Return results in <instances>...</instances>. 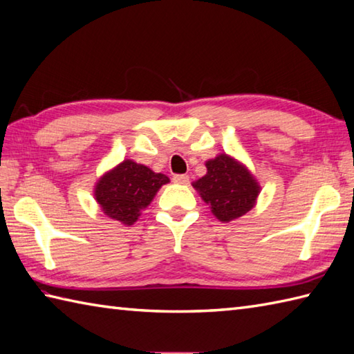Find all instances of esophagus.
Wrapping results in <instances>:
<instances>
[{
	"instance_id": "esophagus-1",
	"label": "esophagus",
	"mask_w": 354,
	"mask_h": 354,
	"mask_svg": "<svg viewBox=\"0 0 354 354\" xmlns=\"http://www.w3.org/2000/svg\"><path fill=\"white\" fill-rule=\"evenodd\" d=\"M173 183L185 185V184H189V176H187V175H175V176H173Z\"/></svg>"
}]
</instances>
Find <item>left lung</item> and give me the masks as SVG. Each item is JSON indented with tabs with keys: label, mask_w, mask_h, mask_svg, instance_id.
Returning a JSON list of instances; mask_svg holds the SVG:
<instances>
[{
	"label": "left lung",
	"mask_w": 354,
	"mask_h": 354,
	"mask_svg": "<svg viewBox=\"0 0 354 354\" xmlns=\"http://www.w3.org/2000/svg\"><path fill=\"white\" fill-rule=\"evenodd\" d=\"M207 173L192 183L221 223L244 216L256 205L261 185L244 162L227 153L205 161Z\"/></svg>",
	"instance_id": "1"
}]
</instances>
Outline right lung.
Listing matches in <instances>:
<instances>
[{
    "mask_svg": "<svg viewBox=\"0 0 354 354\" xmlns=\"http://www.w3.org/2000/svg\"><path fill=\"white\" fill-rule=\"evenodd\" d=\"M169 183V176L162 173H155L133 159H124L98 178L93 196L107 218L133 225L159 189Z\"/></svg>",
    "mask_w": 354,
    "mask_h": 354,
    "instance_id": "1",
    "label": "right lung"
}]
</instances>
